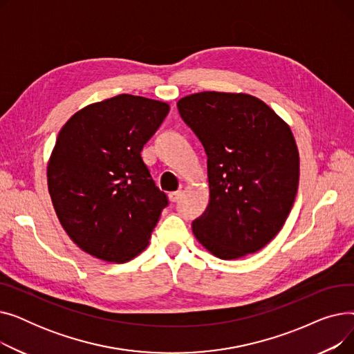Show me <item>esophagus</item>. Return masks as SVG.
Segmentation results:
<instances>
[{"label": "esophagus", "mask_w": 354, "mask_h": 354, "mask_svg": "<svg viewBox=\"0 0 354 354\" xmlns=\"http://www.w3.org/2000/svg\"><path fill=\"white\" fill-rule=\"evenodd\" d=\"M180 196H182V192H180V191L171 192V194H169V201H171V202H178Z\"/></svg>", "instance_id": "34e87169"}]
</instances>
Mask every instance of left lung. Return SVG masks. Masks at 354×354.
<instances>
[{
	"instance_id": "obj_1",
	"label": "left lung",
	"mask_w": 354,
	"mask_h": 354,
	"mask_svg": "<svg viewBox=\"0 0 354 354\" xmlns=\"http://www.w3.org/2000/svg\"><path fill=\"white\" fill-rule=\"evenodd\" d=\"M178 110L208 156L209 203L192 222L196 239L221 259L264 248L284 225L299 188L300 159L288 124L244 93H195Z\"/></svg>"
}]
</instances>
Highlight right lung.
I'll use <instances>...</instances> for the list:
<instances>
[{
  "mask_svg": "<svg viewBox=\"0 0 354 354\" xmlns=\"http://www.w3.org/2000/svg\"><path fill=\"white\" fill-rule=\"evenodd\" d=\"M167 113L163 102L119 95L82 109L60 130L48 192L64 231L84 252L126 263L147 247L169 201L140 152Z\"/></svg>",
  "mask_w": 354,
  "mask_h": 354,
  "instance_id": "right-lung-1",
  "label": "right lung"
}]
</instances>
